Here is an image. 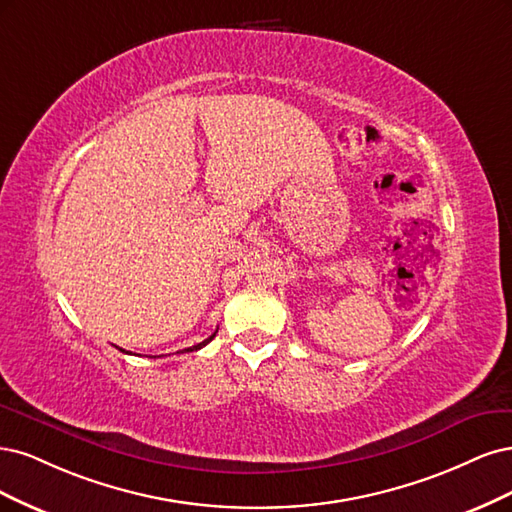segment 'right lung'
Masks as SVG:
<instances>
[{
	"label": "right lung",
	"instance_id": "right-lung-1",
	"mask_svg": "<svg viewBox=\"0 0 512 512\" xmlns=\"http://www.w3.org/2000/svg\"><path fill=\"white\" fill-rule=\"evenodd\" d=\"M214 336H217V332H214V334H212L210 338H206L204 342H200V344H195V346H189V349H185V351L189 353V351H197V349H202V346H206V344H208V342H210V340H212ZM121 351H123V349H121Z\"/></svg>",
	"mask_w": 512,
	"mask_h": 512
}]
</instances>
